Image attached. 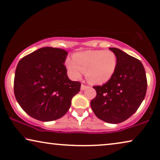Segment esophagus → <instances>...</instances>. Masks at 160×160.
Masks as SVG:
<instances>
[{
    "label": "esophagus",
    "mask_w": 160,
    "mask_h": 160,
    "mask_svg": "<svg viewBox=\"0 0 160 160\" xmlns=\"http://www.w3.org/2000/svg\"><path fill=\"white\" fill-rule=\"evenodd\" d=\"M88 88V86H86V85H83V84H82L81 85V87H80V89H81V91H84V90H85Z\"/></svg>",
    "instance_id": "34e87169"
}]
</instances>
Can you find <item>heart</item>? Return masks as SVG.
<instances>
[{
	"label": "heart",
	"mask_w": 160,
	"mask_h": 160,
	"mask_svg": "<svg viewBox=\"0 0 160 160\" xmlns=\"http://www.w3.org/2000/svg\"><path fill=\"white\" fill-rule=\"evenodd\" d=\"M118 62V57L113 51L89 50L75 53L73 59L67 58L65 66L73 79H79L85 72L91 84L102 85L113 77Z\"/></svg>",
	"instance_id": "b5f03b06"
}]
</instances>
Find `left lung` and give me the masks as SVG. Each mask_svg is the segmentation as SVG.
Returning <instances> with one entry per match:
<instances>
[{"mask_svg":"<svg viewBox=\"0 0 160 160\" xmlns=\"http://www.w3.org/2000/svg\"><path fill=\"white\" fill-rule=\"evenodd\" d=\"M109 50L118 57L115 73L102 86H93L96 96L91 106L100 120L118 124L131 117L140 107L147 93V80L140 61L120 49Z\"/></svg>","mask_w":160,"mask_h":160,"instance_id":"1","label":"left lung"}]
</instances>
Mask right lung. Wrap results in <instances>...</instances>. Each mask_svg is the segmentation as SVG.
<instances>
[{
    "label": "right lung",
    "instance_id": "obj_1",
    "mask_svg": "<svg viewBox=\"0 0 160 160\" xmlns=\"http://www.w3.org/2000/svg\"><path fill=\"white\" fill-rule=\"evenodd\" d=\"M68 53L44 47L24 57L15 71L13 89L22 109L36 120L49 122L64 115L81 84L72 81L64 66Z\"/></svg>",
    "mask_w": 160,
    "mask_h": 160
}]
</instances>
